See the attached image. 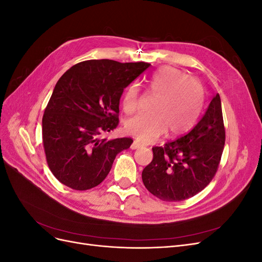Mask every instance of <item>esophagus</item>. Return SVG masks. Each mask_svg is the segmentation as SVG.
Here are the masks:
<instances>
[{
    "instance_id": "1",
    "label": "esophagus",
    "mask_w": 262,
    "mask_h": 262,
    "mask_svg": "<svg viewBox=\"0 0 262 262\" xmlns=\"http://www.w3.org/2000/svg\"><path fill=\"white\" fill-rule=\"evenodd\" d=\"M141 146H142V145L139 143L138 141H134L133 143L131 144V148H132V149H137V148H140Z\"/></svg>"
}]
</instances>
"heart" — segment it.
<instances>
[{
  "mask_svg": "<svg viewBox=\"0 0 262 262\" xmlns=\"http://www.w3.org/2000/svg\"><path fill=\"white\" fill-rule=\"evenodd\" d=\"M148 90L157 98L148 115H139L125 121V130L141 143H149L168 131L170 136L184 133L199 118L204 102L201 83L181 71L165 67L150 75ZM139 85L133 83L125 90L122 107L126 114L138 109Z\"/></svg>",
  "mask_w": 262,
  "mask_h": 262,
  "instance_id": "1",
  "label": "heart"
}]
</instances>
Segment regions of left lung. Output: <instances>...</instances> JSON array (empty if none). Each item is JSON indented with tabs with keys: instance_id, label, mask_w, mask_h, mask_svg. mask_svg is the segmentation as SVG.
I'll list each match as a JSON object with an SVG mask.
<instances>
[{
	"instance_id": "8db88e82",
	"label": "left lung",
	"mask_w": 262,
	"mask_h": 262,
	"mask_svg": "<svg viewBox=\"0 0 262 262\" xmlns=\"http://www.w3.org/2000/svg\"><path fill=\"white\" fill-rule=\"evenodd\" d=\"M225 144L219 94L186 136L153 147V161L142 171L148 191L164 201H182L199 193L215 175Z\"/></svg>"
}]
</instances>
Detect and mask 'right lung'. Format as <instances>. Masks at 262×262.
<instances>
[{"mask_svg":"<svg viewBox=\"0 0 262 262\" xmlns=\"http://www.w3.org/2000/svg\"><path fill=\"white\" fill-rule=\"evenodd\" d=\"M149 63L89 60L77 63L55 84L42 118V142L51 172L75 190L98 186L131 138L101 139L119 123L123 90Z\"/></svg>","mask_w":262,"mask_h":262,"instance_id":"right-lung-1","label":"right lung"}]
</instances>
